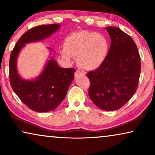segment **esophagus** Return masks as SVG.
Returning a JSON list of instances; mask_svg holds the SVG:
<instances>
[{
  "instance_id": "34e87169",
  "label": "esophagus",
  "mask_w": 155,
  "mask_h": 155,
  "mask_svg": "<svg viewBox=\"0 0 155 155\" xmlns=\"http://www.w3.org/2000/svg\"><path fill=\"white\" fill-rule=\"evenodd\" d=\"M82 75H83V73L81 72V71H78V70L75 71V77H78V76Z\"/></svg>"
}]
</instances>
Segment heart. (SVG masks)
<instances>
[{"instance_id":"1","label":"heart","mask_w":155,"mask_h":155,"mask_svg":"<svg viewBox=\"0 0 155 155\" xmlns=\"http://www.w3.org/2000/svg\"><path fill=\"white\" fill-rule=\"evenodd\" d=\"M109 50V42L105 36L96 32L81 31L66 38L62 57L67 61L77 57L79 66L85 70H94L105 61Z\"/></svg>"}]
</instances>
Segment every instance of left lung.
<instances>
[{"label": "left lung", "mask_w": 155, "mask_h": 155, "mask_svg": "<svg viewBox=\"0 0 155 155\" xmlns=\"http://www.w3.org/2000/svg\"><path fill=\"white\" fill-rule=\"evenodd\" d=\"M106 30L111 45L104 63L87 73L90 81L89 96L104 110H116L127 104L137 90L140 74V57L129 35L120 28Z\"/></svg>", "instance_id": "obj_1"}]
</instances>
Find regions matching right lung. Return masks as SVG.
Listing matches in <instances>:
<instances>
[{
	"mask_svg": "<svg viewBox=\"0 0 155 155\" xmlns=\"http://www.w3.org/2000/svg\"><path fill=\"white\" fill-rule=\"evenodd\" d=\"M59 28V24H56L31 28L18 40L10 54L9 78L11 87L20 100L35 112L51 111L59 106L66 97L75 69L60 68L51 58L36 80H24L18 75L17 58L26 43L46 38Z\"/></svg>",
	"mask_w": 155,
	"mask_h": 155,
	"instance_id": "obj_1",
	"label": "right lung"
}]
</instances>
